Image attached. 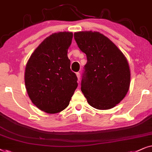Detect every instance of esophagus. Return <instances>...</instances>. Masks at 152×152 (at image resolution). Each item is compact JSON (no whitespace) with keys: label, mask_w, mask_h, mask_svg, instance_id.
<instances>
[{"label":"esophagus","mask_w":152,"mask_h":152,"mask_svg":"<svg viewBox=\"0 0 152 152\" xmlns=\"http://www.w3.org/2000/svg\"><path fill=\"white\" fill-rule=\"evenodd\" d=\"M76 76H77L78 80V81H80V73L79 72L76 73Z\"/></svg>","instance_id":"obj_1"}]
</instances>
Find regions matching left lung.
Wrapping results in <instances>:
<instances>
[{"label": "left lung", "mask_w": 152, "mask_h": 152, "mask_svg": "<svg viewBox=\"0 0 152 152\" xmlns=\"http://www.w3.org/2000/svg\"><path fill=\"white\" fill-rule=\"evenodd\" d=\"M74 36L88 60L82 75V92L93 108H113L124 98L130 86V69L126 58L99 32H78Z\"/></svg>", "instance_id": "8db88e82"}]
</instances>
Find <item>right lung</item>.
<instances>
[{"mask_svg":"<svg viewBox=\"0 0 152 152\" xmlns=\"http://www.w3.org/2000/svg\"><path fill=\"white\" fill-rule=\"evenodd\" d=\"M72 37V32L52 34L36 48L26 64L25 84L28 96L46 113L65 109L78 86L77 76L71 70L67 57Z\"/></svg>","mask_w":152,"mask_h":152,"instance_id":"obj_1","label":"right lung"}]
</instances>
